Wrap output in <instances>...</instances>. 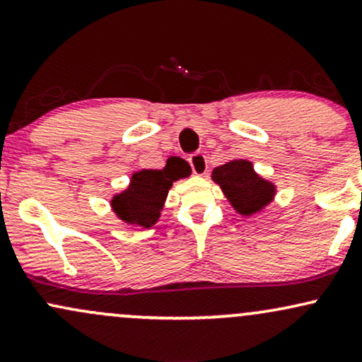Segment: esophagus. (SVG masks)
I'll use <instances>...</instances> for the list:
<instances>
[{"label":"esophagus","instance_id":"34e87169","mask_svg":"<svg viewBox=\"0 0 362 362\" xmlns=\"http://www.w3.org/2000/svg\"><path fill=\"white\" fill-rule=\"evenodd\" d=\"M190 165H192V170L195 175L204 177L207 173V160L202 153H195V155L190 156Z\"/></svg>","mask_w":362,"mask_h":362}]
</instances>
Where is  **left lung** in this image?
I'll list each match as a JSON object with an SVG mask.
<instances>
[{
  "instance_id": "8db88e82",
  "label": "left lung",
  "mask_w": 362,
  "mask_h": 362,
  "mask_svg": "<svg viewBox=\"0 0 362 362\" xmlns=\"http://www.w3.org/2000/svg\"><path fill=\"white\" fill-rule=\"evenodd\" d=\"M211 178L219 185L230 206L243 218L260 214L271 206L277 194L276 182L255 172L250 160H230L214 168Z\"/></svg>"
}]
</instances>
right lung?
<instances>
[{
  "label": "right lung",
  "mask_w": 362,
  "mask_h": 362,
  "mask_svg": "<svg viewBox=\"0 0 362 362\" xmlns=\"http://www.w3.org/2000/svg\"><path fill=\"white\" fill-rule=\"evenodd\" d=\"M190 170H138L131 175L129 185L110 199L114 214L129 226L151 228L160 221L173 182L187 178Z\"/></svg>",
  "instance_id": "right-lung-1"
}]
</instances>
